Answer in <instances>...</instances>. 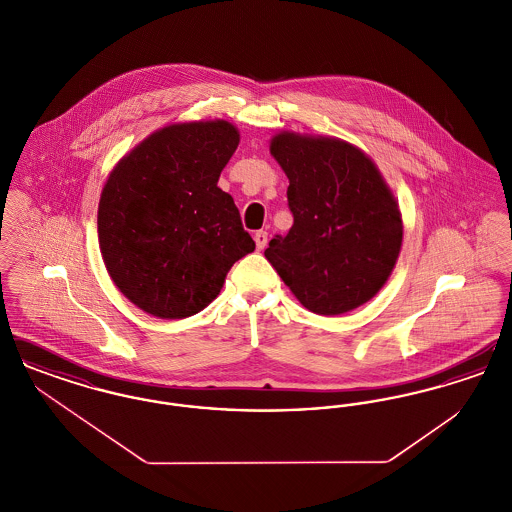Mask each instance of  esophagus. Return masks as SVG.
Wrapping results in <instances>:
<instances>
[{
    "mask_svg": "<svg viewBox=\"0 0 512 512\" xmlns=\"http://www.w3.org/2000/svg\"><path fill=\"white\" fill-rule=\"evenodd\" d=\"M253 240H255L257 249L261 251V249H265V247H267L268 234L265 230H257V232H255V236H253Z\"/></svg>",
    "mask_w": 512,
    "mask_h": 512,
    "instance_id": "34e87169",
    "label": "esophagus"
}]
</instances>
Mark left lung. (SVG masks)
I'll use <instances>...</instances> for the list:
<instances>
[{"mask_svg": "<svg viewBox=\"0 0 512 512\" xmlns=\"http://www.w3.org/2000/svg\"><path fill=\"white\" fill-rule=\"evenodd\" d=\"M270 153L290 178L293 226L265 257L303 307L341 315L372 299L399 257V207L376 165L336 138L282 132Z\"/></svg>", "mask_w": 512, "mask_h": 512, "instance_id": "8db88e82", "label": "left lung"}]
</instances>
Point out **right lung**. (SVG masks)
I'll use <instances>...</instances> for the list:
<instances>
[{
  "instance_id": "right-lung-1",
  "label": "right lung",
  "mask_w": 512,
  "mask_h": 512,
  "mask_svg": "<svg viewBox=\"0 0 512 512\" xmlns=\"http://www.w3.org/2000/svg\"><path fill=\"white\" fill-rule=\"evenodd\" d=\"M238 144L230 122L172 124L109 174L98 211L103 263L149 315L203 311L232 265L255 249L232 195L217 186Z\"/></svg>"
}]
</instances>
